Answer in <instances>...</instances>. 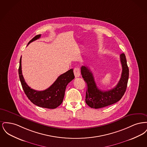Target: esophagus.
<instances>
[{
    "label": "esophagus",
    "instance_id": "1",
    "mask_svg": "<svg viewBox=\"0 0 147 147\" xmlns=\"http://www.w3.org/2000/svg\"><path fill=\"white\" fill-rule=\"evenodd\" d=\"M74 73L76 78H78L80 76V70L79 67H76L74 69Z\"/></svg>",
    "mask_w": 147,
    "mask_h": 147
}]
</instances>
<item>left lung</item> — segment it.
I'll list each match as a JSON object with an SVG mask.
<instances>
[{
	"mask_svg": "<svg viewBox=\"0 0 147 147\" xmlns=\"http://www.w3.org/2000/svg\"><path fill=\"white\" fill-rule=\"evenodd\" d=\"M120 61L122 68L121 78L116 86L107 91H102L98 88L90 69L85 65L81 67L82 76L88 85L85 102L91 108L100 109L112 105L119 101L123 96L129 77V69L124 53L121 54Z\"/></svg>",
	"mask_w": 147,
	"mask_h": 147,
	"instance_id": "8db88e82",
	"label": "left lung"
}]
</instances>
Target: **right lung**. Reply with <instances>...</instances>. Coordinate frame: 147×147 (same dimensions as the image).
Here are the masks:
<instances>
[{
	"mask_svg": "<svg viewBox=\"0 0 147 147\" xmlns=\"http://www.w3.org/2000/svg\"><path fill=\"white\" fill-rule=\"evenodd\" d=\"M41 35H36L30 42L40 38ZM19 78L22 89L28 99L35 105L43 108L56 109L63 102L65 90L68 84L74 78L73 69H70L58 77L51 86L43 91H37L31 89L25 81L21 70V57L19 68Z\"/></svg>",
	"mask_w": 147,
	"mask_h": 147,
	"instance_id": "1",
	"label": "right lung"
}]
</instances>
